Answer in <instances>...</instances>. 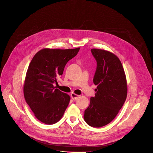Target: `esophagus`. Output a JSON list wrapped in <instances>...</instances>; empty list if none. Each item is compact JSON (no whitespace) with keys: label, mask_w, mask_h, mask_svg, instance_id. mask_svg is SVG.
Instances as JSON below:
<instances>
[{"label":"esophagus","mask_w":153,"mask_h":153,"mask_svg":"<svg viewBox=\"0 0 153 153\" xmlns=\"http://www.w3.org/2000/svg\"><path fill=\"white\" fill-rule=\"evenodd\" d=\"M71 98H72L73 100H76V98H77L79 97V95H76V94H71Z\"/></svg>","instance_id":"esophagus-1"}]
</instances>
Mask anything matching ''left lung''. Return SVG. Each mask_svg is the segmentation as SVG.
<instances>
[{
    "label": "left lung",
    "mask_w": 153,
    "mask_h": 153,
    "mask_svg": "<svg viewBox=\"0 0 153 153\" xmlns=\"http://www.w3.org/2000/svg\"><path fill=\"white\" fill-rule=\"evenodd\" d=\"M97 62L94 83L97 85L94 97L90 98L84 119L93 127H101L113 120L123 107L127 95L124 70L119 58L109 51L92 48Z\"/></svg>",
    "instance_id": "1"
}]
</instances>
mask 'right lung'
Instances as JSON below:
<instances>
[{
  "instance_id": "obj_1",
  "label": "right lung",
  "mask_w": 153,
  "mask_h": 153,
  "mask_svg": "<svg viewBox=\"0 0 153 153\" xmlns=\"http://www.w3.org/2000/svg\"><path fill=\"white\" fill-rule=\"evenodd\" d=\"M79 49L43 48L34 56L29 65L23 86L24 97L36 118L45 124L58 122L69 105L70 97L55 88L53 84L57 83L66 63Z\"/></svg>"
}]
</instances>
